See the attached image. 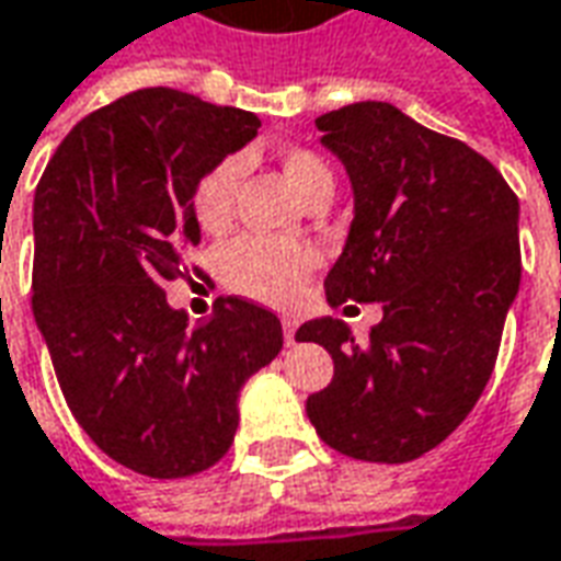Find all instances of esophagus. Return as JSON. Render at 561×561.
Returning a JSON list of instances; mask_svg holds the SVG:
<instances>
[{"label":"esophagus","mask_w":561,"mask_h":561,"mask_svg":"<svg viewBox=\"0 0 561 561\" xmlns=\"http://www.w3.org/2000/svg\"><path fill=\"white\" fill-rule=\"evenodd\" d=\"M282 334H285V346H294V334H297V321H294V319L282 321Z\"/></svg>","instance_id":"34e87169"}]
</instances>
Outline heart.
<instances>
[{
  "instance_id": "b5f03b06",
  "label": "heart",
  "mask_w": 561,
  "mask_h": 561,
  "mask_svg": "<svg viewBox=\"0 0 561 561\" xmlns=\"http://www.w3.org/2000/svg\"><path fill=\"white\" fill-rule=\"evenodd\" d=\"M282 175L297 197L304 199L319 187H334L331 167L307 148H291L282 154ZM242 158L215 163L194 187V218L206 233H218L233 218V203L242 182ZM316 267V252L304 242H276L264 237H242L221 252V273L233 291L252 300L285 307L300 294L304 282Z\"/></svg>"
}]
</instances>
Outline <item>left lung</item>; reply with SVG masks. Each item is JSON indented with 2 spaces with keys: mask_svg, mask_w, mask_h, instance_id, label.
<instances>
[{
  "mask_svg": "<svg viewBox=\"0 0 561 561\" xmlns=\"http://www.w3.org/2000/svg\"><path fill=\"white\" fill-rule=\"evenodd\" d=\"M355 197L328 304H382L367 343L340 319L300 324L297 340L334 358L307 398L324 444L401 465L444 444L480 401L519 291V199L473 148L391 103H352L316 121Z\"/></svg>",
  "mask_w": 561,
  "mask_h": 561,
  "instance_id": "8db88e82",
  "label": "left lung"
}]
</instances>
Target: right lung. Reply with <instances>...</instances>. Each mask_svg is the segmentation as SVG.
Segmentation results:
<instances>
[{
    "instance_id": "add662e5",
    "label": "right lung",
    "mask_w": 561,
    "mask_h": 561,
    "mask_svg": "<svg viewBox=\"0 0 561 561\" xmlns=\"http://www.w3.org/2000/svg\"><path fill=\"white\" fill-rule=\"evenodd\" d=\"M257 127L182 90H136L78 121L35 187L33 316L62 398L105 456L154 480L225 456L245 379L282 348L270 309L221 297L191 331L163 291L199 242L194 187Z\"/></svg>"
}]
</instances>
